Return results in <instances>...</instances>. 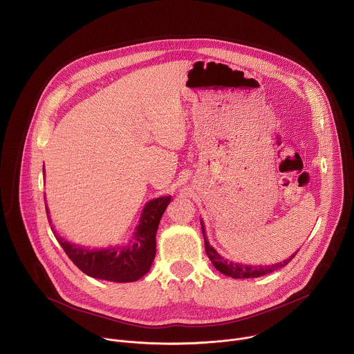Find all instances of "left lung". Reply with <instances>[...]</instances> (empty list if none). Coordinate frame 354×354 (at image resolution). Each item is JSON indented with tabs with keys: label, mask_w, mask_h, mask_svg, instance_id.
Segmentation results:
<instances>
[{
	"label": "left lung",
	"mask_w": 354,
	"mask_h": 354,
	"mask_svg": "<svg viewBox=\"0 0 354 354\" xmlns=\"http://www.w3.org/2000/svg\"><path fill=\"white\" fill-rule=\"evenodd\" d=\"M201 223V231H203V236H205V248H206V254L209 257V259L212 261V263L214 265V268L221 272L223 274L232 277V279H252V277H261L265 274H269L277 269L284 268L286 265H288V262L295 257L291 255L288 259L280 262V263H274V265H269V266H252V265H242V263H235V262H230L228 259L223 258L218 252L209 243L207 236H206V230H205V224L203 221Z\"/></svg>",
	"instance_id": "8db88e82"
}]
</instances>
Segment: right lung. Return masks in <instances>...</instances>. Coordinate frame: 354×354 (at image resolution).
Listing matches in <instances>:
<instances>
[{
    "label": "right lung",
    "instance_id": "add662e5",
    "mask_svg": "<svg viewBox=\"0 0 354 354\" xmlns=\"http://www.w3.org/2000/svg\"><path fill=\"white\" fill-rule=\"evenodd\" d=\"M171 196H164L148 201L145 205L140 223L136 228L133 239L127 245L108 249H88L73 245L57 236L62 248L73 263L85 274L116 283H129L141 279L148 273L156 258V235L160 220L168 207ZM47 218L48 209L46 206ZM52 223V221H50Z\"/></svg>",
    "mask_w": 354,
    "mask_h": 354
}]
</instances>
